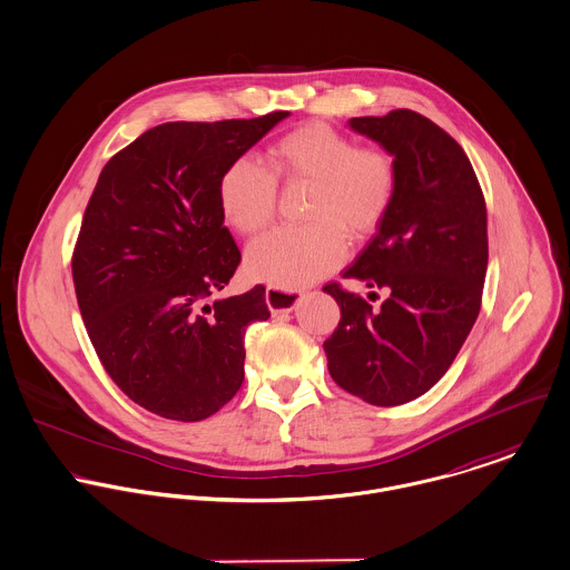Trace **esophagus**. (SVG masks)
<instances>
[{
  "label": "esophagus",
  "mask_w": 570,
  "mask_h": 570,
  "mask_svg": "<svg viewBox=\"0 0 570 570\" xmlns=\"http://www.w3.org/2000/svg\"><path fill=\"white\" fill-rule=\"evenodd\" d=\"M266 304L271 308L273 315H279V313H291L295 308V304L299 302V293H293V291H282V288H275V286H268L266 288Z\"/></svg>",
  "instance_id": "34e87169"
}]
</instances>
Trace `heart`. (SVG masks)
I'll use <instances>...</instances> for the list:
<instances>
[{
  "instance_id": "obj_1",
  "label": "heart",
  "mask_w": 570,
  "mask_h": 570,
  "mask_svg": "<svg viewBox=\"0 0 570 570\" xmlns=\"http://www.w3.org/2000/svg\"><path fill=\"white\" fill-rule=\"evenodd\" d=\"M268 165L250 158L228 163L218 183L223 216L242 235L268 227L277 209V180L311 185L304 227L275 228L246 253L253 279L277 288H304L335 271L345 235L367 239L383 225L399 194L392 154L356 142L324 120L304 122L268 147Z\"/></svg>"
}]
</instances>
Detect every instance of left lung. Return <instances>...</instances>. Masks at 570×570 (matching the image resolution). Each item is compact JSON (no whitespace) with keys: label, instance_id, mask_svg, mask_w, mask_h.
Segmentation results:
<instances>
[{"label":"left lung","instance_id":"left-lung-1","mask_svg":"<svg viewBox=\"0 0 570 570\" xmlns=\"http://www.w3.org/2000/svg\"><path fill=\"white\" fill-rule=\"evenodd\" d=\"M350 127L394 156L399 194L343 271L385 291V299L372 308L340 282L326 284L342 320L324 350L340 387L394 407L441 381L475 324L489 259L487 207L464 149L428 116L392 110L350 118Z\"/></svg>","mask_w":570,"mask_h":570}]
</instances>
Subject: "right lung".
Instances as JSON below:
<instances>
[{"label":"right lung","mask_w":570,"mask_h":570,"mask_svg":"<svg viewBox=\"0 0 570 570\" xmlns=\"http://www.w3.org/2000/svg\"><path fill=\"white\" fill-rule=\"evenodd\" d=\"M288 112L163 122L104 167L72 253L79 311L99 361L134 403L203 421L244 381V333L266 322V288L212 299L242 255L218 183Z\"/></svg>","instance_id":"add662e5"}]
</instances>
